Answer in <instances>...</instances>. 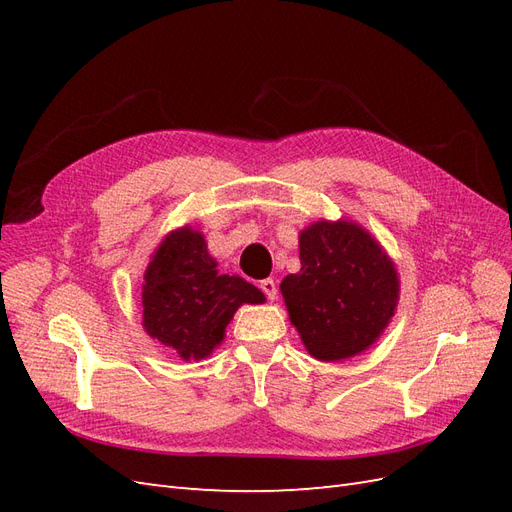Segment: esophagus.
Segmentation results:
<instances>
[{
    "mask_svg": "<svg viewBox=\"0 0 512 512\" xmlns=\"http://www.w3.org/2000/svg\"><path fill=\"white\" fill-rule=\"evenodd\" d=\"M260 290L267 294L269 301H275V299H277V286H275L273 280H262V282H260Z\"/></svg>",
    "mask_w": 512,
    "mask_h": 512,
    "instance_id": "obj_1",
    "label": "esophagus"
}]
</instances>
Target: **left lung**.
Instances as JSON below:
<instances>
[{
	"label": "left lung",
	"instance_id": "left-lung-1",
	"mask_svg": "<svg viewBox=\"0 0 512 512\" xmlns=\"http://www.w3.org/2000/svg\"><path fill=\"white\" fill-rule=\"evenodd\" d=\"M301 271L280 284L290 322L318 361L361 354L391 322L399 280L393 260L359 224L320 220L299 235Z\"/></svg>",
	"mask_w": 512,
	"mask_h": 512
}]
</instances>
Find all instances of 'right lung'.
Wrapping results in <instances>:
<instances>
[{
	"instance_id": "right-lung-1",
	"label": "right lung",
	"mask_w": 512,
	"mask_h": 512,
	"mask_svg": "<svg viewBox=\"0 0 512 512\" xmlns=\"http://www.w3.org/2000/svg\"><path fill=\"white\" fill-rule=\"evenodd\" d=\"M243 303H265V294L239 275H220L205 237L190 226L166 235L145 271L143 327L183 361L220 346Z\"/></svg>"
}]
</instances>
